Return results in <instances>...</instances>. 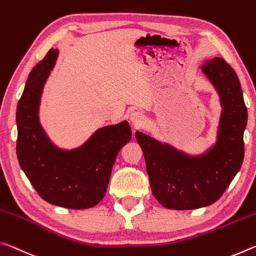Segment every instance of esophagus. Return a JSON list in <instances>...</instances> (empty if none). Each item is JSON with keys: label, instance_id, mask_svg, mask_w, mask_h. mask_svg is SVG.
Instances as JSON below:
<instances>
[{"label": "esophagus", "instance_id": "obj_1", "mask_svg": "<svg viewBox=\"0 0 256 256\" xmlns=\"http://www.w3.org/2000/svg\"><path fill=\"white\" fill-rule=\"evenodd\" d=\"M131 120L134 124V126L136 128H140L146 123V116L141 112H134L131 114Z\"/></svg>", "mask_w": 256, "mask_h": 256}]
</instances>
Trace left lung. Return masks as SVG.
Listing matches in <instances>:
<instances>
[{"label": "left lung", "mask_w": 256, "mask_h": 256, "mask_svg": "<svg viewBox=\"0 0 256 256\" xmlns=\"http://www.w3.org/2000/svg\"><path fill=\"white\" fill-rule=\"evenodd\" d=\"M202 71L218 90L222 105L218 141L214 148L192 157L136 132L144 154L151 190L167 209L192 210L218 201L244 159L248 110L238 76L220 58L208 60Z\"/></svg>", "instance_id": "obj_1"}]
</instances>
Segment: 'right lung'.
<instances>
[{
    "mask_svg": "<svg viewBox=\"0 0 256 256\" xmlns=\"http://www.w3.org/2000/svg\"><path fill=\"white\" fill-rule=\"evenodd\" d=\"M58 50H50L30 72L16 107V156L40 198L68 209H88L105 196L118 151L131 140L126 120L97 130L80 148L60 150L40 128L38 108L42 88Z\"/></svg>",
    "mask_w": 256,
    "mask_h": 256,
    "instance_id": "add662e5",
    "label": "right lung"
}]
</instances>
